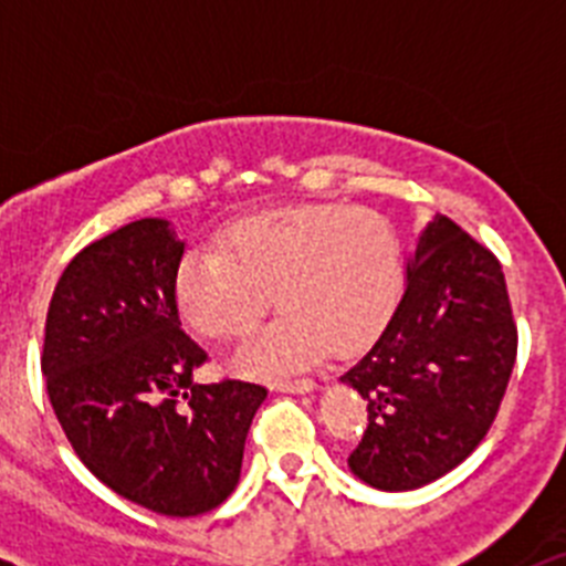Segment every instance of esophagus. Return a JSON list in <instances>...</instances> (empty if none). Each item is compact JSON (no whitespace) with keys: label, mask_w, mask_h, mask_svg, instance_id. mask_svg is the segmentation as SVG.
Here are the masks:
<instances>
[{"label":"esophagus","mask_w":566,"mask_h":566,"mask_svg":"<svg viewBox=\"0 0 566 566\" xmlns=\"http://www.w3.org/2000/svg\"><path fill=\"white\" fill-rule=\"evenodd\" d=\"M274 391H289V394H306L314 388V379L300 377V379H280V382L272 385Z\"/></svg>","instance_id":"1"}]
</instances>
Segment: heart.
I'll return each instance as SVG.
<instances>
[{
  "label": "heart",
  "instance_id": "b5f03b06",
  "mask_svg": "<svg viewBox=\"0 0 566 566\" xmlns=\"http://www.w3.org/2000/svg\"><path fill=\"white\" fill-rule=\"evenodd\" d=\"M227 249L195 247L175 272V303L209 339L247 332L272 306L283 314L238 345V371L277 379L332 348L365 352L388 328L405 292V243L377 209L306 203L243 218Z\"/></svg>",
  "mask_w": 566,
  "mask_h": 566
}]
</instances>
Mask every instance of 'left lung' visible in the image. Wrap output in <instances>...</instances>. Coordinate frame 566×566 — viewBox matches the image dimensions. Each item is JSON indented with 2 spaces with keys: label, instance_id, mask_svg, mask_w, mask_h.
<instances>
[{
  "label": "left lung",
  "instance_id": "obj_1",
  "mask_svg": "<svg viewBox=\"0 0 566 566\" xmlns=\"http://www.w3.org/2000/svg\"><path fill=\"white\" fill-rule=\"evenodd\" d=\"M516 352L499 258L451 218L433 214L408 260L397 314L343 374L368 402L348 468L394 493L462 464L496 419Z\"/></svg>",
  "mask_w": 566,
  "mask_h": 566
}]
</instances>
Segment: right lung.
Here are the masks:
<instances>
[{"instance_id": "1", "label": "right lung", "mask_w": 566, "mask_h": 566, "mask_svg": "<svg viewBox=\"0 0 566 566\" xmlns=\"http://www.w3.org/2000/svg\"><path fill=\"white\" fill-rule=\"evenodd\" d=\"M184 243L144 218L93 240L59 277L44 323L48 397L76 457L164 516H201L234 490L266 388L192 382L207 352L181 328Z\"/></svg>"}]
</instances>
